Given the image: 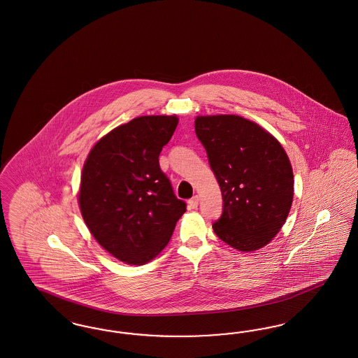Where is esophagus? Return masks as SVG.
Listing matches in <instances>:
<instances>
[{
	"label": "esophagus",
	"instance_id": "1",
	"mask_svg": "<svg viewBox=\"0 0 358 358\" xmlns=\"http://www.w3.org/2000/svg\"><path fill=\"white\" fill-rule=\"evenodd\" d=\"M199 200H200L199 196H194L193 199L189 200V206H190L192 209H197V208H199Z\"/></svg>",
	"mask_w": 358,
	"mask_h": 358
}]
</instances>
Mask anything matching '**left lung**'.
<instances>
[{
    "mask_svg": "<svg viewBox=\"0 0 358 358\" xmlns=\"http://www.w3.org/2000/svg\"><path fill=\"white\" fill-rule=\"evenodd\" d=\"M194 129L222 193L217 237L241 252L271 243L285 224L294 190L281 143L240 115H199Z\"/></svg>",
    "mask_w": 358,
    "mask_h": 358,
    "instance_id": "left-lung-1",
    "label": "left lung"
}]
</instances>
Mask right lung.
Here are the masks:
<instances>
[{"mask_svg":"<svg viewBox=\"0 0 358 358\" xmlns=\"http://www.w3.org/2000/svg\"><path fill=\"white\" fill-rule=\"evenodd\" d=\"M177 124L176 115L137 117L103 136L84 164L78 202L86 227L130 265L156 257L185 213L158 162Z\"/></svg>","mask_w":358,"mask_h":358,"instance_id":"add662e5","label":"right lung"}]
</instances>
